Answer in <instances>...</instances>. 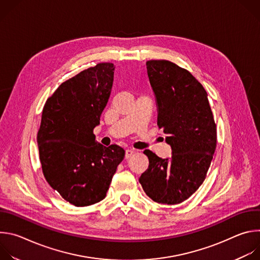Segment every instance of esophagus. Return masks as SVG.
Wrapping results in <instances>:
<instances>
[{
    "instance_id": "34e87169",
    "label": "esophagus",
    "mask_w": 260,
    "mask_h": 260,
    "mask_svg": "<svg viewBox=\"0 0 260 260\" xmlns=\"http://www.w3.org/2000/svg\"><path fill=\"white\" fill-rule=\"evenodd\" d=\"M134 153H135V150H134V149H127V150L125 151V158H126V159L131 158Z\"/></svg>"
}]
</instances>
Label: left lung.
I'll return each mask as SVG.
<instances>
[{
  "label": "left lung",
  "mask_w": 260,
  "mask_h": 260,
  "mask_svg": "<svg viewBox=\"0 0 260 260\" xmlns=\"http://www.w3.org/2000/svg\"><path fill=\"white\" fill-rule=\"evenodd\" d=\"M146 67L158 106L157 125L173 154L160 158L145 150L149 167L139 182L152 201L177 205L206 179L216 149V123L207 92L189 71L166 59L148 60Z\"/></svg>",
  "instance_id": "left-lung-1"
}]
</instances>
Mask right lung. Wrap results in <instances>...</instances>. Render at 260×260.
Here are the masks:
<instances>
[{
	"instance_id": "1",
	"label": "right lung",
	"mask_w": 260,
	"mask_h": 260,
	"mask_svg": "<svg viewBox=\"0 0 260 260\" xmlns=\"http://www.w3.org/2000/svg\"><path fill=\"white\" fill-rule=\"evenodd\" d=\"M115 67L100 62L61 83L47 99L37 136L43 175L76 207L105 199L125 151L95 142L93 128L112 89Z\"/></svg>"
}]
</instances>
